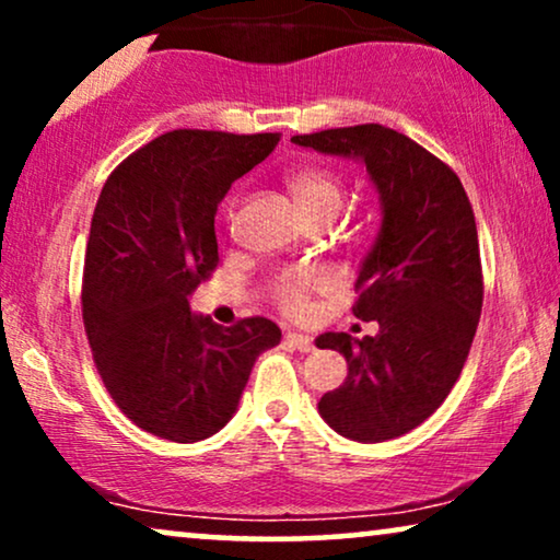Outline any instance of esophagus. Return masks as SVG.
Returning <instances> with one entry per match:
<instances>
[{
    "mask_svg": "<svg viewBox=\"0 0 560 560\" xmlns=\"http://www.w3.org/2000/svg\"><path fill=\"white\" fill-rule=\"evenodd\" d=\"M285 341L298 351H311L313 349V339L308 334H285Z\"/></svg>",
    "mask_w": 560,
    "mask_h": 560,
    "instance_id": "1",
    "label": "esophagus"
}]
</instances>
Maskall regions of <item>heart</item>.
Listing matches in <instances>:
<instances>
[{"mask_svg": "<svg viewBox=\"0 0 560 560\" xmlns=\"http://www.w3.org/2000/svg\"><path fill=\"white\" fill-rule=\"evenodd\" d=\"M288 188L295 203L301 206L308 219L316 217H336L343 201V186L339 175L328 167H301L290 173ZM328 285V275L318 267H301V270H285L270 282L272 301L282 311L301 316L308 311V295L313 290Z\"/></svg>", "mask_w": 560, "mask_h": 560, "instance_id": "obj_1", "label": "heart"}]
</instances>
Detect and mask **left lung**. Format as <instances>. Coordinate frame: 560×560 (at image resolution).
<instances>
[{"mask_svg":"<svg viewBox=\"0 0 560 560\" xmlns=\"http://www.w3.org/2000/svg\"><path fill=\"white\" fill-rule=\"evenodd\" d=\"M301 148L366 167L382 224L359 267L354 316L380 334H320L347 357L341 387L318 402L336 433L382 443L412 431L446 400L477 334L481 259L477 221L458 175L410 137L382 125L295 135Z\"/></svg>","mask_w":560,"mask_h":560,"instance_id":"1","label":"left lung"}]
</instances>
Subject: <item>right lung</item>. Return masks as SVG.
Returning a JSON list of instances; mask_svg holds the SVG:
<instances>
[{
  "label": "right lung",
  "mask_w": 560,
  "mask_h": 560,
  "mask_svg": "<svg viewBox=\"0 0 560 560\" xmlns=\"http://www.w3.org/2000/svg\"><path fill=\"white\" fill-rule=\"evenodd\" d=\"M278 142V132L175 129L129 155L96 201L83 326L114 402L160 439L194 443L221 431L257 357L280 343L272 320L224 328L188 305L219 262L221 198Z\"/></svg>",
  "instance_id": "right-lung-1"
}]
</instances>
